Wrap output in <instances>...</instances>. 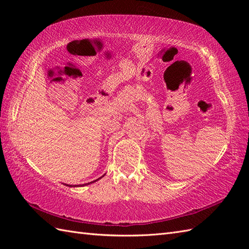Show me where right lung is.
<instances>
[{"mask_svg":"<svg viewBox=\"0 0 249 249\" xmlns=\"http://www.w3.org/2000/svg\"><path fill=\"white\" fill-rule=\"evenodd\" d=\"M103 177H104V176H103ZM103 177H102V178H103ZM99 178H97V179H96V181H98V179H99ZM96 181H93V182H89V183H94V182H96ZM89 183H88V184H89ZM88 184H84V185H88ZM67 186H70V187H72V185H67ZM75 186H76V185H73V187H75Z\"/></svg>","mask_w":249,"mask_h":249,"instance_id":"right-lung-1","label":"right lung"}]
</instances>
